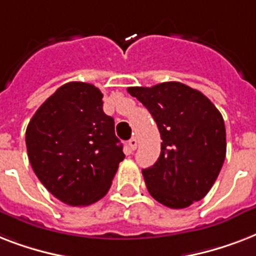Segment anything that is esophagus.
<instances>
[{
    "label": "esophagus",
    "mask_w": 256,
    "mask_h": 256,
    "mask_svg": "<svg viewBox=\"0 0 256 256\" xmlns=\"http://www.w3.org/2000/svg\"><path fill=\"white\" fill-rule=\"evenodd\" d=\"M136 146H138V140H136V138H132V140H128V148H130V150H132V152H134V150H136Z\"/></svg>",
    "instance_id": "1"
}]
</instances>
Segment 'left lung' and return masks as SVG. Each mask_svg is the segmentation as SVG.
Returning a JSON list of instances; mask_svg holds the SVG:
<instances>
[{"instance_id": "1", "label": "left lung", "mask_w": 256, "mask_h": 256, "mask_svg": "<svg viewBox=\"0 0 256 256\" xmlns=\"http://www.w3.org/2000/svg\"><path fill=\"white\" fill-rule=\"evenodd\" d=\"M128 92L150 112L160 132V158L142 170L150 195L170 208L204 198L226 156L222 114L206 96L180 82Z\"/></svg>"}]
</instances>
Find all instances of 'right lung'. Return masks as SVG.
Here are the masks:
<instances>
[{
  "mask_svg": "<svg viewBox=\"0 0 256 256\" xmlns=\"http://www.w3.org/2000/svg\"><path fill=\"white\" fill-rule=\"evenodd\" d=\"M102 98L92 84H65L40 106L26 128L34 172L49 192L70 206L104 198L124 158Z\"/></svg>",
  "mask_w": 256,
  "mask_h": 256,
  "instance_id": "1",
  "label": "right lung"
}]
</instances>
